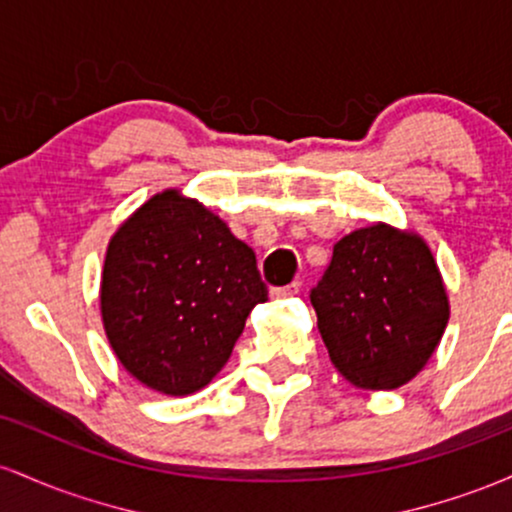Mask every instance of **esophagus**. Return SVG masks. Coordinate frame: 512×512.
I'll use <instances>...</instances> for the list:
<instances>
[{
	"mask_svg": "<svg viewBox=\"0 0 512 512\" xmlns=\"http://www.w3.org/2000/svg\"><path fill=\"white\" fill-rule=\"evenodd\" d=\"M301 291V281H293L289 286H279V289H272V296L274 298H289V296H296V293Z\"/></svg>",
	"mask_w": 512,
	"mask_h": 512,
	"instance_id": "esophagus-1",
	"label": "esophagus"
}]
</instances>
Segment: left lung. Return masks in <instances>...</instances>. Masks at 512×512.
<instances>
[{"label":"left lung","mask_w":512,"mask_h":512,"mask_svg":"<svg viewBox=\"0 0 512 512\" xmlns=\"http://www.w3.org/2000/svg\"><path fill=\"white\" fill-rule=\"evenodd\" d=\"M310 303L334 368L370 392L416 378L450 320L448 291L426 240L383 221L334 245Z\"/></svg>","instance_id":"obj_1"}]
</instances>
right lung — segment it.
I'll list each match as a JSON object with an SVG mask.
<instances>
[{"label":"right lung","instance_id":"add662e5","mask_svg":"<svg viewBox=\"0 0 512 512\" xmlns=\"http://www.w3.org/2000/svg\"><path fill=\"white\" fill-rule=\"evenodd\" d=\"M264 301L252 248L173 187L146 199L108 243L105 337L127 373L161 395L207 387Z\"/></svg>","mask_w":512,"mask_h":512}]
</instances>
